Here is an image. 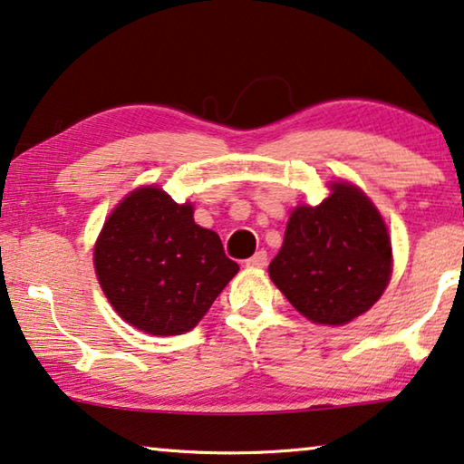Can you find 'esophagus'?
<instances>
[{"label":"esophagus","mask_w":464,"mask_h":464,"mask_svg":"<svg viewBox=\"0 0 464 464\" xmlns=\"http://www.w3.org/2000/svg\"><path fill=\"white\" fill-rule=\"evenodd\" d=\"M266 262H268L266 252L265 250H258L254 256H250V258L246 260V266H250V268H265Z\"/></svg>","instance_id":"34e87169"}]
</instances>
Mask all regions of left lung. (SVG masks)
<instances>
[{
  "instance_id": "obj_1",
  "label": "left lung",
  "mask_w": 464,
  "mask_h": 464,
  "mask_svg": "<svg viewBox=\"0 0 464 464\" xmlns=\"http://www.w3.org/2000/svg\"><path fill=\"white\" fill-rule=\"evenodd\" d=\"M268 275L308 321L350 323L390 283L392 241L382 214L356 185L331 183L319 206L294 208Z\"/></svg>"
}]
</instances>
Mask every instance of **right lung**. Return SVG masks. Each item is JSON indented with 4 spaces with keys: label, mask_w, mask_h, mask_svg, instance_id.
<instances>
[{
    "label": "right lung",
    "mask_w": 464,
    "mask_h": 464,
    "mask_svg": "<svg viewBox=\"0 0 464 464\" xmlns=\"http://www.w3.org/2000/svg\"><path fill=\"white\" fill-rule=\"evenodd\" d=\"M93 265L121 319L150 335L191 331L239 271L218 235L196 225L193 206L156 185L130 191L112 210Z\"/></svg>",
    "instance_id": "1"
}]
</instances>
